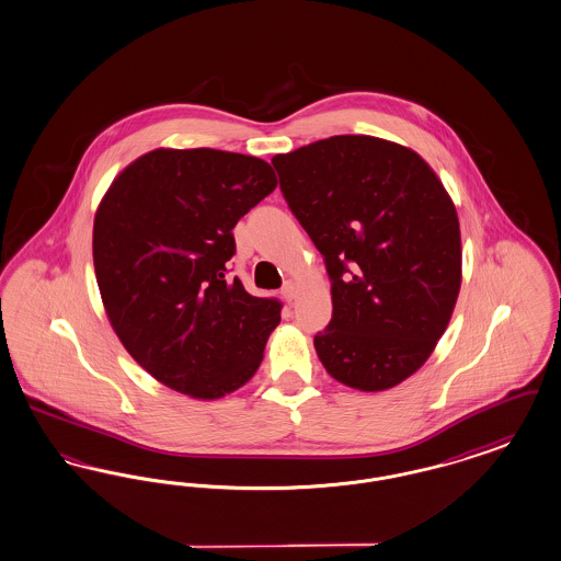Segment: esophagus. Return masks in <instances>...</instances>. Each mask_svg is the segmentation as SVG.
Returning a JSON list of instances; mask_svg holds the SVG:
<instances>
[{"label": "esophagus", "instance_id": "obj_1", "mask_svg": "<svg viewBox=\"0 0 561 561\" xmlns=\"http://www.w3.org/2000/svg\"><path fill=\"white\" fill-rule=\"evenodd\" d=\"M296 291H298V288H296L294 282H286L284 288H282V294H284L286 300H294V298H296Z\"/></svg>", "mask_w": 561, "mask_h": 561}]
</instances>
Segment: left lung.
Wrapping results in <instances>:
<instances>
[{
  "label": "left lung",
  "instance_id": "obj_1",
  "mask_svg": "<svg viewBox=\"0 0 561 561\" xmlns=\"http://www.w3.org/2000/svg\"><path fill=\"white\" fill-rule=\"evenodd\" d=\"M271 162L332 282V321L314 336L325 371L360 392L407 380L461 288L459 219L443 181L411 148L371 135H334Z\"/></svg>",
  "mask_w": 561,
  "mask_h": 561
}]
</instances>
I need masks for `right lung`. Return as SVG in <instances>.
Segmentation results:
<instances>
[{
	"label": "right lung",
	"instance_id": "right-lung-1",
	"mask_svg": "<svg viewBox=\"0 0 561 561\" xmlns=\"http://www.w3.org/2000/svg\"><path fill=\"white\" fill-rule=\"evenodd\" d=\"M277 185L270 162L158 148L125 167L93 219V267L114 334L154 380L201 401L244 386L282 319L225 279L231 229Z\"/></svg>",
	"mask_w": 561,
	"mask_h": 561
}]
</instances>
